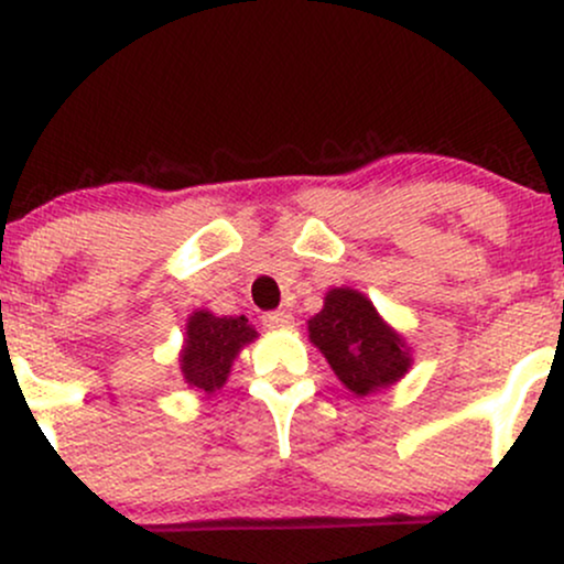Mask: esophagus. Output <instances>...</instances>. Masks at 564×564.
I'll return each instance as SVG.
<instances>
[{
	"label": "esophagus",
	"mask_w": 564,
	"mask_h": 564,
	"mask_svg": "<svg viewBox=\"0 0 564 564\" xmlns=\"http://www.w3.org/2000/svg\"><path fill=\"white\" fill-rule=\"evenodd\" d=\"M294 318H291L289 313H283V310H275V313H264L262 315V326L264 328H289Z\"/></svg>",
	"instance_id": "34e87169"
}]
</instances>
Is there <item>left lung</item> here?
<instances>
[{
  "label": "left lung",
  "instance_id": "8db88e82",
  "mask_svg": "<svg viewBox=\"0 0 564 564\" xmlns=\"http://www.w3.org/2000/svg\"><path fill=\"white\" fill-rule=\"evenodd\" d=\"M307 328L313 345L355 394L392 384L411 366L403 339L384 326L373 304L352 289L328 291L326 304L310 318Z\"/></svg>",
  "mask_w": 564,
  "mask_h": 564
}]
</instances>
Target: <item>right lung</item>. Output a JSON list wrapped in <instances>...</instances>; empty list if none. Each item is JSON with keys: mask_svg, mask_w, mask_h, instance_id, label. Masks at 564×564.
Returning <instances> with one entry per match:
<instances>
[{"mask_svg": "<svg viewBox=\"0 0 564 564\" xmlns=\"http://www.w3.org/2000/svg\"><path fill=\"white\" fill-rule=\"evenodd\" d=\"M257 332L243 315L238 318H217V315L198 310L187 321V339L183 358L185 381L204 392H215L228 379L238 349L249 345Z\"/></svg>", "mask_w": 564, "mask_h": 564, "instance_id": "obj_1", "label": "right lung"}]
</instances>
